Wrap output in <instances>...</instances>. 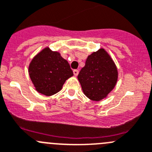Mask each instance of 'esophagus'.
Returning <instances> with one entry per match:
<instances>
[{
	"label": "esophagus",
	"instance_id": "34e87169",
	"mask_svg": "<svg viewBox=\"0 0 152 152\" xmlns=\"http://www.w3.org/2000/svg\"><path fill=\"white\" fill-rule=\"evenodd\" d=\"M73 73H74V75H75V76H77V75H78V73H79V71L77 70V69H74Z\"/></svg>",
	"mask_w": 152,
	"mask_h": 152
}]
</instances>
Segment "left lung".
Masks as SVG:
<instances>
[{
    "instance_id": "1",
    "label": "left lung",
    "mask_w": 152,
    "mask_h": 152,
    "mask_svg": "<svg viewBox=\"0 0 152 152\" xmlns=\"http://www.w3.org/2000/svg\"><path fill=\"white\" fill-rule=\"evenodd\" d=\"M83 93L92 101H101L113 90L118 78L116 66L102 48L87 57L77 75Z\"/></svg>"
}]
</instances>
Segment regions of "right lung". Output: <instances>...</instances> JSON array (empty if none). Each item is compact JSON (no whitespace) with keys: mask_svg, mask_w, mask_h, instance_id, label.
Wrapping results in <instances>:
<instances>
[{"mask_svg":"<svg viewBox=\"0 0 152 152\" xmlns=\"http://www.w3.org/2000/svg\"><path fill=\"white\" fill-rule=\"evenodd\" d=\"M29 75L36 89L45 95H54L73 75L69 63L57 51L46 48L30 63Z\"/></svg>","mask_w":152,"mask_h":152,"instance_id":"right-lung-1","label":"right lung"}]
</instances>
